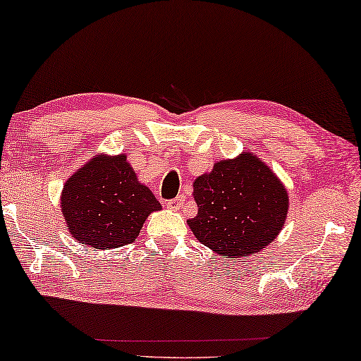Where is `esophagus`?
Listing matches in <instances>:
<instances>
[{"label": "esophagus", "instance_id": "34e87169", "mask_svg": "<svg viewBox=\"0 0 361 361\" xmlns=\"http://www.w3.org/2000/svg\"><path fill=\"white\" fill-rule=\"evenodd\" d=\"M183 204H185V196H176L175 199H170L167 202L169 209L171 210H180L183 207Z\"/></svg>", "mask_w": 361, "mask_h": 361}]
</instances>
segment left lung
Wrapping results in <instances>:
<instances>
[{"instance_id": "obj_1", "label": "left lung", "mask_w": 361, "mask_h": 361, "mask_svg": "<svg viewBox=\"0 0 361 361\" xmlns=\"http://www.w3.org/2000/svg\"><path fill=\"white\" fill-rule=\"evenodd\" d=\"M197 215L188 225L199 241L228 259L265 249L288 216V191L254 154L216 162L194 181Z\"/></svg>"}]
</instances>
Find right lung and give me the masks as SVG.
I'll return each mask as SVG.
<instances>
[{"instance_id": "right-lung-1", "label": "right lung", "mask_w": 361, "mask_h": 361, "mask_svg": "<svg viewBox=\"0 0 361 361\" xmlns=\"http://www.w3.org/2000/svg\"><path fill=\"white\" fill-rule=\"evenodd\" d=\"M61 209L77 241L116 249L136 241L147 215L160 204L120 154L91 159L73 173L64 185Z\"/></svg>"}]
</instances>
